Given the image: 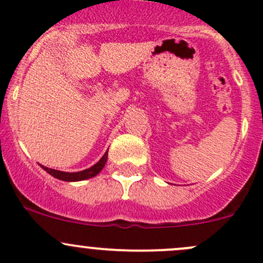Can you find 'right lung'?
I'll return each instance as SVG.
<instances>
[{
    "label": "right lung",
    "instance_id": "1",
    "mask_svg": "<svg viewBox=\"0 0 263 263\" xmlns=\"http://www.w3.org/2000/svg\"><path fill=\"white\" fill-rule=\"evenodd\" d=\"M106 161H107V152L101 157V159H100L96 164L91 166L90 168H86L80 172H63V171H58V170L48 168V167L42 166V164H40V166H42V168L44 170V171H47L50 176L58 178V180L67 181V182H76V181L88 180V178H92L96 175H99V173L102 171V168L105 167Z\"/></svg>",
    "mask_w": 263,
    "mask_h": 263
}]
</instances>
